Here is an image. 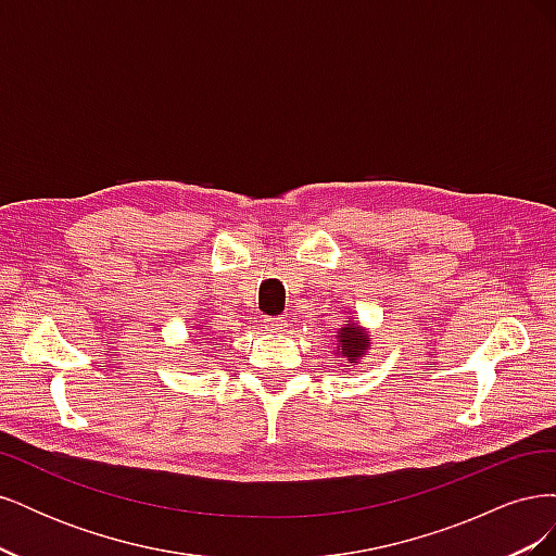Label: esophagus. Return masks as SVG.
<instances>
[{"mask_svg": "<svg viewBox=\"0 0 556 556\" xmlns=\"http://www.w3.org/2000/svg\"><path fill=\"white\" fill-rule=\"evenodd\" d=\"M285 325H288V323H285V317H278V315L264 319V327H266L268 331H282Z\"/></svg>", "mask_w": 556, "mask_h": 556, "instance_id": "1", "label": "esophagus"}]
</instances>
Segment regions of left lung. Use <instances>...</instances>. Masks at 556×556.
I'll use <instances>...</instances> for the list:
<instances>
[{
	"mask_svg": "<svg viewBox=\"0 0 556 556\" xmlns=\"http://www.w3.org/2000/svg\"><path fill=\"white\" fill-rule=\"evenodd\" d=\"M339 341H341L339 350L343 352V357H348V359H355V357L364 355V350H366V345H368L364 331H362L357 325L343 327V329L339 331Z\"/></svg>",
	"mask_w": 556,
	"mask_h": 556,
	"instance_id": "1",
	"label": "left lung"
}]
</instances>
